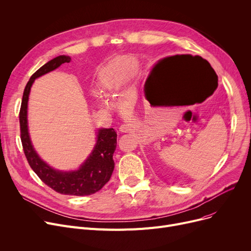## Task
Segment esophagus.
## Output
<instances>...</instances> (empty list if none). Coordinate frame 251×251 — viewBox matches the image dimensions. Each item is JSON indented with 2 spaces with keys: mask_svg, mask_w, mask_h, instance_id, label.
Returning a JSON list of instances; mask_svg holds the SVG:
<instances>
[{
  "mask_svg": "<svg viewBox=\"0 0 251 251\" xmlns=\"http://www.w3.org/2000/svg\"><path fill=\"white\" fill-rule=\"evenodd\" d=\"M119 129H120L121 132H129L131 130V126L129 124H122Z\"/></svg>",
  "mask_w": 251,
  "mask_h": 251,
  "instance_id": "34e87169",
  "label": "esophagus"
}]
</instances>
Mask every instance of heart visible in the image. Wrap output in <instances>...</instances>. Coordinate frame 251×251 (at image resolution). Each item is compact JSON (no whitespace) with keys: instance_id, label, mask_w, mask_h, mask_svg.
Listing matches in <instances>:
<instances>
[{"instance_id":"obj_1","label":"heart","mask_w":251,"mask_h":251,"mask_svg":"<svg viewBox=\"0 0 251 251\" xmlns=\"http://www.w3.org/2000/svg\"><path fill=\"white\" fill-rule=\"evenodd\" d=\"M137 70V61L133 58H121L111 62L100 73V82L104 89L117 91L134 76ZM98 95L101 92L98 90Z\"/></svg>"}]
</instances>
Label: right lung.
I'll return each instance as SVG.
<instances>
[{
    "label": "right lung",
    "instance_id": "right-lung-1",
    "mask_svg": "<svg viewBox=\"0 0 251 251\" xmlns=\"http://www.w3.org/2000/svg\"><path fill=\"white\" fill-rule=\"evenodd\" d=\"M71 60L68 56H59L49 61L35 71L26 84L19 112L20 138L22 148L30 168L46 185L58 193L83 196L100 190L107 183L114 171L113 154L117 146V133L113 128L99 130L97 146L86 162L73 172H60L49 167L34 151L27 129V102L30 87L34 79L50 71L55 70L64 63Z\"/></svg>",
    "mask_w": 251,
    "mask_h": 251
}]
</instances>
